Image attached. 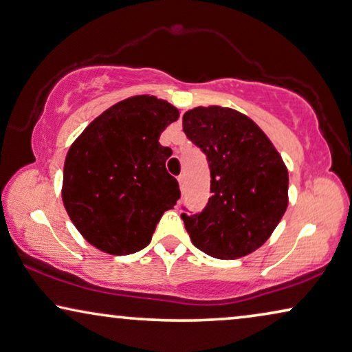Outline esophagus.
Instances as JSON below:
<instances>
[{"label": "esophagus", "instance_id": "34e87169", "mask_svg": "<svg viewBox=\"0 0 352 352\" xmlns=\"http://www.w3.org/2000/svg\"><path fill=\"white\" fill-rule=\"evenodd\" d=\"M177 182H179V187H181V190L184 192V188H186V175H184V173H182V175L177 176Z\"/></svg>", "mask_w": 352, "mask_h": 352}]
</instances>
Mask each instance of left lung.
<instances>
[{
  "mask_svg": "<svg viewBox=\"0 0 352 352\" xmlns=\"http://www.w3.org/2000/svg\"><path fill=\"white\" fill-rule=\"evenodd\" d=\"M182 126L211 171L205 210L181 214L193 246L222 261L248 256L272 236L287 210L283 157L256 122L232 108L197 106L182 117Z\"/></svg>",
  "mask_w": 352,
  "mask_h": 352,
  "instance_id": "8db88e82",
  "label": "left lung"
}]
</instances>
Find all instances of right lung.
Returning a JSON list of instances; mask_svg holds the SVG:
<instances>
[{
  "mask_svg": "<svg viewBox=\"0 0 352 352\" xmlns=\"http://www.w3.org/2000/svg\"><path fill=\"white\" fill-rule=\"evenodd\" d=\"M176 106L135 95L101 113L71 144L62 198L71 222L100 251L126 256L151 243L157 222L181 197L159 138Z\"/></svg>",
  "mask_w": 352,
  "mask_h": 352,
  "instance_id": "obj_1",
  "label": "right lung"
}]
</instances>
